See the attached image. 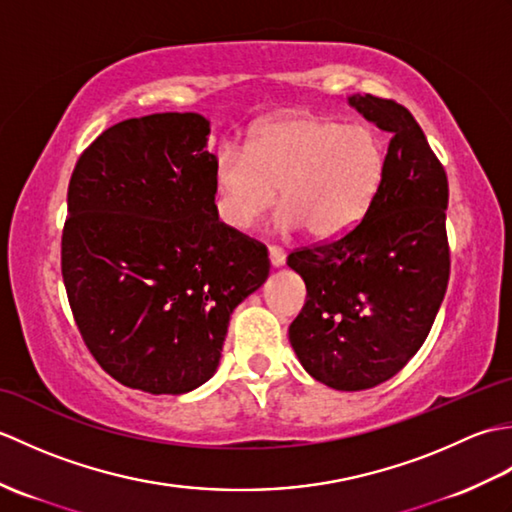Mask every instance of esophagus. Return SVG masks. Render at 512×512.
<instances>
[{
  "mask_svg": "<svg viewBox=\"0 0 512 512\" xmlns=\"http://www.w3.org/2000/svg\"><path fill=\"white\" fill-rule=\"evenodd\" d=\"M268 259H270V266L279 268V266H284L286 255H284V250H281L279 246H268Z\"/></svg>",
  "mask_w": 512,
  "mask_h": 512,
  "instance_id": "34e87169",
  "label": "esophagus"
}]
</instances>
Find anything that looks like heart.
<instances>
[{"label": "heart", "mask_w": 512, "mask_h": 512, "mask_svg": "<svg viewBox=\"0 0 512 512\" xmlns=\"http://www.w3.org/2000/svg\"><path fill=\"white\" fill-rule=\"evenodd\" d=\"M387 149L369 125H343L308 114L277 116L253 127L248 147L224 145L215 180L224 220L246 231L277 200L284 231L306 226L336 237L361 222L385 180Z\"/></svg>", "instance_id": "1"}]
</instances>
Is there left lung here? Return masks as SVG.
<instances>
[{
    "instance_id": "left-lung-1",
    "label": "left lung",
    "mask_w": 512,
    "mask_h": 512,
    "mask_svg": "<svg viewBox=\"0 0 512 512\" xmlns=\"http://www.w3.org/2000/svg\"><path fill=\"white\" fill-rule=\"evenodd\" d=\"M347 103L391 134L385 180L345 235L288 255L308 290L288 336L314 380L361 391L396 376L436 321L449 284V182L407 107L372 94Z\"/></svg>"
}]
</instances>
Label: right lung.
<instances>
[{"label":"right lung","instance_id":"1","mask_svg":"<svg viewBox=\"0 0 512 512\" xmlns=\"http://www.w3.org/2000/svg\"><path fill=\"white\" fill-rule=\"evenodd\" d=\"M211 123H118L68 187L61 273L85 345L118 383L180 396L220 365L233 310L268 279L264 244L220 222Z\"/></svg>","mask_w":512,"mask_h":512}]
</instances>
